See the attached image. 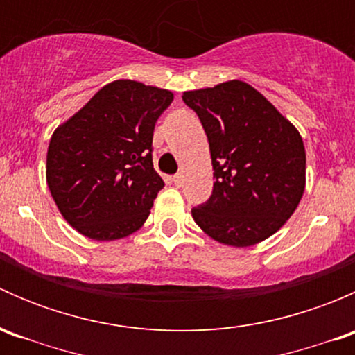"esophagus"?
Returning <instances> with one entry per match:
<instances>
[{
  "mask_svg": "<svg viewBox=\"0 0 355 355\" xmlns=\"http://www.w3.org/2000/svg\"><path fill=\"white\" fill-rule=\"evenodd\" d=\"M173 184L177 185V187H180V185L184 184V175H182V173L173 175Z\"/></svg>",
  "mask_w": 355,
  "mask_h": 355,
  "instance_id": "1",
  "label": "esophagus"
}]
</instances>
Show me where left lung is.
<instances>
[{
  "instance_id": "1",
  "label": "left lung",
  "mask_w": 355,
  "mask_h": 355,
  "mask_svg": "<svg viewBox=\"0 0 355 355\" xmlns=\"http://www.w3.org/2000/svg\"><path fill=\"white\" fill-rule=\"evenodd\" d=\"M213 163V194L192 209L214 241L249 247L280 230L306 187V149L299 130L261 92L242 80L187 91Z\"/></svg>"
}]
</instances>
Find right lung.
<instances>
[{"mask_svg": "<svg viewBox=\"0 0 355 355\" xmlns=\"http://www.w3.org/2000/svg\"><path fill=\"white\" fill-rule=\"evenodd\" d=\"M166 89L114 80L51 135L46 180L63 218L92 241H116L144 225L164 182L153 166Z\"/></svg>", "mask_w": 355, "mask_h": 355, "instance_id": "obj_1", "label": "right lung"}]
</instances>
